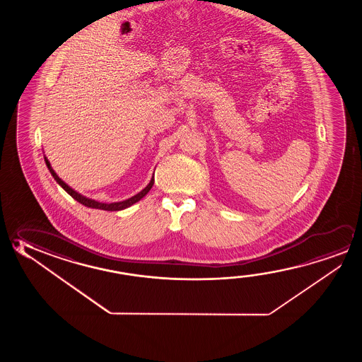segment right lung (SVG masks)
Here are the masks:
<instances>
[{"instance_id": "1", "label": "right lung", "mask_w": 362, "mask_h": 362, "mask_svg": "<svg viewBox=\"0 0 362 362\" xmlns=\"http://www.w3.org/2000/svg\"><path fill=\"white\" fill-rule=\"evenodd\" d=\"M44 159H45V164L48 166L49 172L52 173V175H53V178L57 180V183L59 184L60 187L66 190L69 196L73 197L76 201L79 202L81 204H83V206L88 208L103 209V211H122L124 208L130 207V206L135 204L136 202L140 201L141 198L146 196L148 193V190L151 189V187L154 185V174H153L150 183H148L141 192H139L137 194H135V196L131 197L129 199H124V201L113 202V203H102V202L95 201V199H90V198L82 196L81 193H78L77 190L71 188L66 182H63V180L58 177L57 173L54 172L53 168H52L50 163H49L48 159H47V156H44Z\"/></svg>"}]
</instances>
